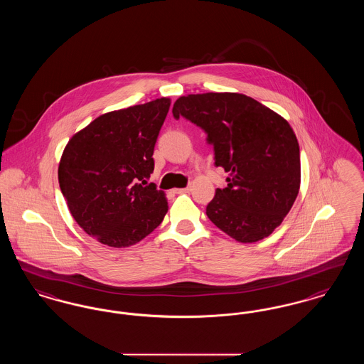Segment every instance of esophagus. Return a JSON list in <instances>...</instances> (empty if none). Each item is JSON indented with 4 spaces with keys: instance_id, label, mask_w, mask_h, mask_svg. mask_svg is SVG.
I'll return each instance as SVG.
<instances>
[{
    "instance_id": "1",
    "label": "esophagus",
    "mask_w": 364,
    "mask_h": 364,
    "mask_svg": "<svg viewBox=\"0 0 364 364\" xmlns=\"http://www.w3.org/2000/svg\"><path fill=\"white\" fill-rule=\"evenodd\" d=\"M191 187H186V188H177L174 190V193H184V192H190Z\"/></svg>"
}]
</instances>
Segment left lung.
<instances>
[{
    "instance_id": "obj_1",
    "label": "left lung",
    "mask_w": 364,
    "mask_h": 364,
    "mask_svg": "<svg viewBox=\"0 0 364 364\" xmlns=\"http://www.w3.org/2000/svg\"><path fill=\"white\" fill-rule=\"evenodd\" d=\"M173 117L205 131L228 186L215 190L208 220L232 239L267 237L289 213L300 188V150L291 125L258 101L236 92L180 97Z\"/></svg>"
}]
</instances>
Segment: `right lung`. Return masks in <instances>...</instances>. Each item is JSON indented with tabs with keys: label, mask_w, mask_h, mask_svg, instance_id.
Listing matches in <instances>:
<instances>
[{
	"label": "right lung",
	"mask_w": 364,
	"mask_h": 364,
	"mask_svg": "<svg viewBox=\"0 0 364 364\" xmlns=\"http://www.w3.org/2000/svg\"><path fill=\"white\" fill-rule=\"evenodd\" d=\"M171 100L110 112L70 138L58 183L72 217L87 235L109 247L140 242L168 211L154 183V146Z\"/></svg>",
	"instance_id": "right-lung-1"
}]
</instances>
